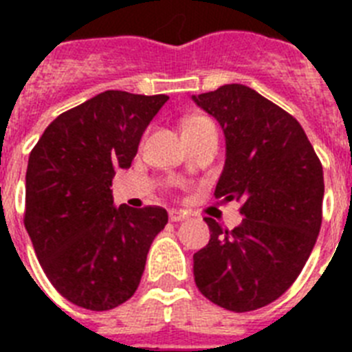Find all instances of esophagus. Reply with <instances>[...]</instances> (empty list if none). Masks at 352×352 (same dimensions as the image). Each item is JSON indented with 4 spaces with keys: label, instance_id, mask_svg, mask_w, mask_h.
<instances>
[{
    "label": "esophagus",
    "instance_id": "34e87169",
    "mask_svg": "<svg viewBox=\"0 0 352 352\" xmlns=\"http://www.w3.org/2000/svg\"><path fill=\"white\" fill-rule=\"evenodd\" d=\"M186 219V213H183L182 210H169V220L170 222H182Z\"/></svg>",
    "mask_w": 352,
    "mask_h": 352
}]
</instances>
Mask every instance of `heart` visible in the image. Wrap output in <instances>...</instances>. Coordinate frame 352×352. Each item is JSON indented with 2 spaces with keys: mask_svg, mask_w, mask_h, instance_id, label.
Instances as JSON below:
<instances>
[{
  "mask_svg": "<svg viewBox=\"0 0 352 352\" xmlns=\"http://www.w3.org/2000/svg\"><path fill=\"white\" fill-rule=\"evenodd\" d=\"M206 129H214V125L208 120V118L204 116L188 118V120H185V123H183V135H186V133L201 132V130H206Z\"/></svg>",
  "mask_w": 352,
  "mask_h": 352,
  "instance_id": "1",
  "label": "heart"
}]
</instances>
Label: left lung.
Segmentation results:
<instances>
[{"label":"left lung","instance_id":"obj_1","mask_svg":"<svg viewBox=\"0 0 352 352\" xmlns=\"http://www.w3.org/2000/svg\"><path fill=\"white\" fill-rule=\"evenodd\" d=\"M219 121L226 166L214 197L241 201L232 231L206 217L210 243L194 254L195 285L231 312H250L280 298L298 278L322 222L324 178L301 125L243 84L192 96Z\"/></svg>","mask_w":352,"mask_h":352}]
</instances>
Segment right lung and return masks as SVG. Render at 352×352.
<instances>
[{
    "label": "right lung",
    "mask_w": 352,
    "mask_h": 352,
    "mask_svg": "<svg viewBox=\"0 0 352 352\" xmlns=\"http://www.w3.org/2000/svg\"><path fill=\"white\" fill-rule=\"evenodd\" d=\"M167 100L109 89L60 114L31 149L24 227L51 284L77 307L102 312L130 300L166 227L160 206L114 208L111 186Z\"/></svg>",
    "instance_id": "add662e5"
}]
</instances>
